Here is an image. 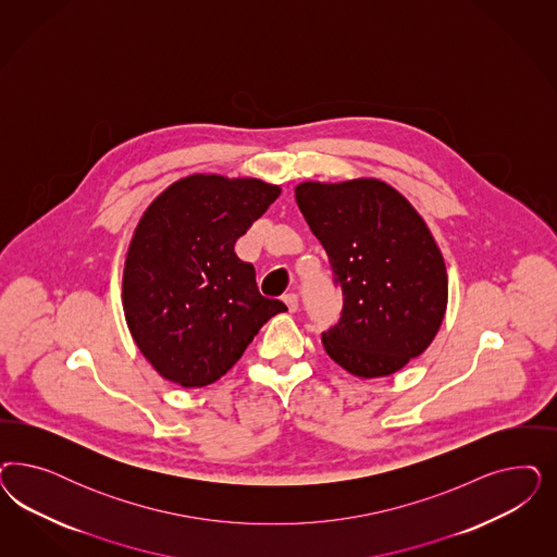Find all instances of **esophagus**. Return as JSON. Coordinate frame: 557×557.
Segmentation results:
<instances>
[{
  "label": "esophagus",
  "mask_w": 557,
  "mask_h": 557,
  "mask_svg": "<svg viewBox=\"0 0 557 557\" xmlns=\"http://www.w3.org/2000/svg\"><path fill=\"white\" fill-rule=\"evenodd\" d=\"M283 301H285V306H287L290 313H295V311L299 309V297H297L295 293H287V295L283 297Z\"/></svg>",
  "instance_id": "34e87169"
}]
</instances>
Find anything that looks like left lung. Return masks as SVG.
I'll list each match as a JSON object with an SVG mask.
<instances>
[{
    "mask_svg": "<svg viewBox=\"0 0 557 557\" xmlns=\"http://www.w3.org/2000/svg\"><path fill=\"white\" fill-rule=\"evenodd\" d=\"M295 198L342 287L327 357L360 379L387 377L434 341L449 299L445 258L426 221L377 178L301 182Z\"/></svg>",
    "mask_w": 557,
    "mask_h": 557,
    "instance_id": "1",
    "label": "left lung"
}]
</instances>
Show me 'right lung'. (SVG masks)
<instances>
[{"instance_id":"right-lung-1","label":"right lung","mask_w":557,"mask_h":557,"mask_svg":"<svg viewBox=\"0 0 557 557\" xmlns=\"http://www.w3.org/2000/svg\"><path fill=\"white\" fill-rule=\"evenodd\" d=\"M281 195L258 178L193 174L170 184L139 219L123 270L131 336L163 379L205 387L223 377L276 313L237 237Z\"/></svg>"}]
</instances>
